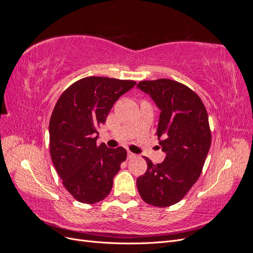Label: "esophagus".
Listing matches in <instances>:
<instances>
[{"label": "esophagus", "mask_w": 253, "mask_h": 253, "mask_svg": "<svg viewBox=\"0 0 253 253\" xmlns=\"http://www.w3.org/2000/svg\"><path fill=\"white\" fill-rule=\"evenodd\" d=\"M134 157H136V154H134V153L128 151V152H127V158L131 159V158H134Z\"/></svg>", "instance_id": "obj_1"}]
</instances>
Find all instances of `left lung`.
Returning a JSON list of instances; mask_svg holds the SVG:
<instances>
[{"label": "left lung", "mask_w": 253, "mask_h": 253, "mask_svg": "<svg viewBox=\"0 0 253 253\" xmlns=\"http://www.w3.org/2000/svg\"><path fill=\"white\" fill-rule=\"evenodd\" d=\"M160 110L157 136L166 158L137 178L142 200L155 207L178 203L202 173L211 145L208 114L192 89L170 79L140 81L137 84Z\"/></svg>", "instance_id": "8db88e82"}]
</instances>
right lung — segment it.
<instances>
[{
  "mask_svg": "<svg viewBox=\"0 0 253 253\" xmlns=\"http://www.w3.org/2000/svg\"><path fill=\"white\" fill-rule=\"evenodd\" d=\"M136 82L108 77L83 78L60 96L49 121L52 164L75 200L95 204L109 195L126 158L124 148L97 145L98 127L118 99Z\"/></svg>",
  "mask_w": 253,
  "mask_h": 253,
  "instance_id": "obj_1",
  "label": "right lung"
}]
</instances>
